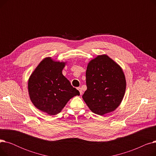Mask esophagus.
<instances>
[{"instance_id": "esophagus-1", "label": "esophagus", "mask_w": 156, "mask_h": 156, "mask_svg": "<svg viewBox=\"0 0 156 156\" xmlns=\"http://www.w3.org/2000/svg\"><path fill=\"white\" fill-rule=\"evenodd\" d=\"M78 91L80 92V95H82V94H83V91H82V89H81V88L79 87V88H78Z\"/></svg>"}]
</instances>
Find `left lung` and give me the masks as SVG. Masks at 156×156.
Returning a JSON list of instances; mask_svg holds the SVG:
<instances>
[{"label": "left lung", "instance_id": "1", "mask_svg": "<svg viewBox=\"0 0 156 156\" xmlns=\"http://www.w3.org/2000/svg\"><path fill=\"white\" fill-rule=\"evenodd\" d=\"M86 83L82 98L94 113L102 116L119 107L125 94L126 78L121 67L108 55H99L90 61Z\"/></svg>", "mask_w": 156, "mask_h": 156}]
</instances>
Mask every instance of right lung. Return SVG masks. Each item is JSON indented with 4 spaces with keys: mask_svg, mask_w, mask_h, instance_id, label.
Here are the masks:
<instances>
[{
    "mask_svg": "<svg viewBox=\"0 0 156 156\" xmlns=\"http://www.w3.org/2000/svg\"><path fill=\"white\" fill-rule=\"evenodd\" d=\"M66 63L45 57L28 79V90L31 102L49 115L59 113L71 98L80 95L78 90L62 75Z\"/></svg>",
    "mask_w": 156,
    "mask_h": 156,
    "instance_id": "1",
    "label": "right lung"
}]
</instances>
